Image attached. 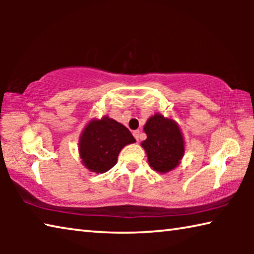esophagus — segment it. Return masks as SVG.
Segmentation results:
<instances>
[{
  "instance_id": "34e87169",
  "label": "esophagus",
  "mask_w": 254,
  "mask_h": 254,
  "mask_svg": "<svg viewBox=\"0 0 254 254\" xmlns=\"http://www.w3.org/2000/svg\"><path fill=\"white\" fill-rule=\"evenodd\" d=\"M133 136L135 137L136 141H139V139H140V131H139V130L133 131Z\"/></svg>"
}]
</instances>
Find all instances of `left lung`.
<instances>
[{"mask_svg":"<svg viewBox=\"0 0 254 254\" xmlns=\"http://www.w3.org/2000/svg\"><path fill=\"white\" fill-rule=\"evenodd\" d=\"M144 132L147 139L141 145L147 152L149 165L159 173H168L178 166L185 150L177 123L157 113L145 123Z\"/></svg>","mask_w":254,"mask_h":254,"instance_id":"left-lung-1","label":"left lung"}]
</instances>
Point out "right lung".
Masks as SVG:
<instances>
[{"label": "right lung", "instance_id": "add662e5", "mask_svg": "<svg viewBox=\"0 0 254 254\" xmlns=\"http://www.w3.org/2000/svg\"><path fill=\"white\" fill-rule=\"evenodd\" d=\"M133 142L135 139L123 124L107 117L94 120L80 135V158L86 168L103 174L115 166L122 148Z\"/></svg>", "mask_w": 254, "mask_h": 254}]
</instances>
